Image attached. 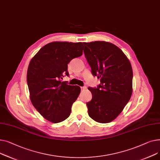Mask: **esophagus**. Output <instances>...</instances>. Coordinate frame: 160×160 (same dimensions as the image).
<instances>
[{
  "mask_svg": "<svg viewBox=\"0 0 160 160\" xmlns=\"http://www.w3.org/2000/svg\"><path fill=\"white\" fill-rule=\"evenodd\" d=\"M86 88H87V87H86V86H83V87H81V90H84Z\"/></svg>",
  "mask_w": 160,
  "mask_h": 160,
  "instance_id": "1",
  "label": "esophagus"
}]
</instances>
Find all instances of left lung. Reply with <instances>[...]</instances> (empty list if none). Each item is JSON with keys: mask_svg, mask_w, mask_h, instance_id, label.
<instances>
[{"mask_svg": "<svg viewBox=\"0 0 160 160\" xmlns=\"http://www.w3.org/2000/svg\"><path fill=\"white\" fill-rule=\"evenodd\" d=\"M83 44L92 73L100 79L97 88H88L92 95L87 103L88 115L99 123H110L118 116L132 96V66L124 53L113 44L105 41Z\"/></svg>", "mask_w": 160, "mask_h": 160, "instance_id": "left-lung-1", "label": "left lung"}]
</instances>
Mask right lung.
I'll list each match as a JSON object with an SVG mask.
<instances>
[{
    "label": "right lung",
    "mask_w": 160,
    "mask_h": 160,
    "mask_svg": "<svg viewBox=\"0 0 160 160\" xmlns=\"http://www.w3.org/2000/svg\"><path fill=\"white\" fill-rule=\"evenodd\" d=\"M82 42H53L46 44L32 59L27 72L30 99L46 119L57 123L71 113L81 88L62 81L69 76L68 64L82 54Z\"/></svg>",
    "instance_id": "1"
}]
</instances>
